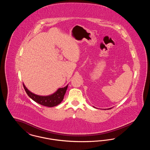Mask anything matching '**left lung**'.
I'll list each match as a JSON object with an SVG mask.
<instances>
[{"label":"left lung","instance_id":"8db88e82","mask_svg":"<svg viewBox=\"0 0 150 150\" xmlns=\"http://www.w3.org/2000/svg\"><path fill=\"white\" fill-rule=\"evenodd\" d=\"M94 107V106H93ZM94 108H96V107H94ZM112 108V107H111V108H107V110H109V109H111ZM105 110H106V109H105Z\"/></svg>","mask_w":150,"mask_h":150}]
</instances>
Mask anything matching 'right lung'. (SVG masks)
<instances>
[{
	"label": "right lung",
	"mask_w": 150,
	"mask_h": 150,
	"mask_svg": "<svg viewBox=\"0 0 150 150\" xmlns=\"http://www.w3.org/2000/svg\"><path fill=\"white\" fill-rule=\"evenodd\" d=\"M25 91L29 97L36 103L47 107H54L61 103L64 98V94L67 89L68 85L64 88H58L57 91L49 96H39L30 92L23 83Z\"/></svg>",
	"instance_id": "1"
}]
</instances>
